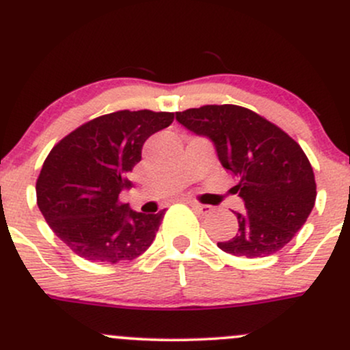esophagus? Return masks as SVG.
I'll list each match as a JSON object with an SVG mask.
<instances>
[{"label": "esophagus", "mask_w": 350, "mask_h": 350, "mask_svg": "<svg viewBox=\"0 0 350 350\" xmlns=\"http://www.w3.org/2000/svg\"><path fill=\"white\" fill-rule=\"evenodd\" d=\"M189 204H191V208L194 209V211H198V213H200V215H203V216L209 215V213L213 211L211 206H208V204H200V203H194V201H191Z\"/></svg>", "instance_id": "1"}]
</instances>
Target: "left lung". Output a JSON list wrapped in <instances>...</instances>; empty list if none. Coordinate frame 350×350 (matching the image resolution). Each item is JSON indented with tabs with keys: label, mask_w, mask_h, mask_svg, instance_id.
I'll return each mask as SVG.
<instances>
[{
	"label": "left lung",
	"mask_w": 350,
	"mask_h": 350,
	"mask_svg": "<svg viewBox=\"0 0 350 350\" xmlns=\"http://www.w3.org/2000/svg\"><path fill=\"white\" fill-rule=\"evenodd\" d=\"M176 120L215 144L219 163L238 178L231 193L245 203L238 233L223 252L260 258L280 252L315 204L314 169L301 147L280 127L240 105H203L176 112Z\"/></svg>",
	"instance_id": "8db88e82"
}]
</instances>
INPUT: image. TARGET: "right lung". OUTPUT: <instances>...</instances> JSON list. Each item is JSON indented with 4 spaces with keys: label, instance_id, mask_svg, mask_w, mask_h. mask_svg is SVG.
Wrapping results in <instances>:
<instances>
[{
    "label": "right lung",
    "instance_id": "right-lung-1",
    "mask_svg": "<svg viewBox=\"0 0 350 350\" xmlns=\"http://www.w3.org/2000/svg\"><path fill=\"white\" fill-rule=\"evenodd\" d=\"M174 120L172 112L119 110L65 135L43 163L36 203L53 233L88 262L137 258L156 238L164 211L144 215L119 201L142 146Z\"/></svg>",
    "mask_w": 350,
    "mask_h": 350
}]
</instances>
